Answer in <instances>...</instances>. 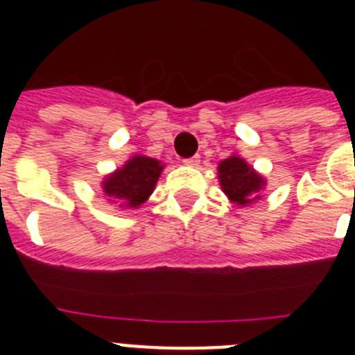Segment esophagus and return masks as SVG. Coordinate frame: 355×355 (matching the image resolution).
<instances>
[{"label":"esophagus","instance_id":"obj_1","mask_svg":"<svg viewBox=\"0 0 355 355\" xmlns=\"http://www.w3.org/2000/svg\"><path fill=\"white\" fill-rule=\"evenodd\" d=\"M199 162H200V158L197 155L192 156V158L183 159V163H184V165H188V167H197V165H199Z\"/></svg>","mask_w":355,"mask_h":355}]
</instances>
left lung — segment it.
Returning a JSON list of instances; mask_svg holds the SVG:
<instances>
[{
    "label": "left lung",
    "mask_w": 355,
    "mask_h": 355,
    "mask_svg": "<svg viewBox=\"0 0 355 355\" xmlns=\"http://www.w3.org/2000/svg\"><path fill=\"white\" fill-rule=\"evenodd\" d=\"M216 171L222 192L233 205L245 208L261 199V190L266 187V180L236 153L222 159Z\"/></svg>",
    "instance_id": "8db88e82"
}]
</instances>
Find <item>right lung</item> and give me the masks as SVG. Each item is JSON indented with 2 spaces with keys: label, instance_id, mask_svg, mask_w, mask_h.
Segmentation results:
<instances>
[{
  "label": "right lung",
  "instance_id": "right-lung-1",
  "mask_svg": "<svg viewBox=\"0 0 355 355\" xmlns=\"http://www.w3.org/2000/svg\"><path fill=\"white\" fill-rule=\"evenodd\" d=\"M163 165L159 159L135 155L122 167L105 175L101 181L103 196L119 209H137L155 192Z\"/></svg>",
  "mask_w": 355,
  "mask_h": 355
}]
</instances>
